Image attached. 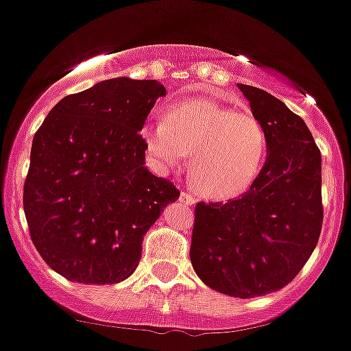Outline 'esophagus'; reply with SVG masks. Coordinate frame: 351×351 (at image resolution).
I'll use <instances>...</instances> for the list:
<instances>
[{
    "instance_id": "esophagus-1",
    "label": "esophagus",
    "mask_w": 351,
    "mask_h": 351,
    "mask_svg": "<svg viewBox=\"0 0 351 351\" xmlns=\"http://www.w3.org/2000/svg\"><path fill=\"white\" fill-rule=\"evenodd\" d=\"M180 201H182L184 204H187V206H193V204L196 203V199H194L193 194L187 193V191H182V193H180Z\"/></svg>"
}]
</instances>
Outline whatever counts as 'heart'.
Listing matches in <instances>:
<instances>
[{
    "label": "heart",
    "mask_w": 351,
    "mask_h": 351,
    "mask_svg": "<svg viewBox=\"0 0 351 351\" xmlns=\"http://www.w3.org/2000/svg\"><path fill=\"white\" fill-rule=\"evenodd\" d=\"M141 134L152 158L165 171L180 169L191 154V182L211 199L245 193L268 154L266 130L254 114L213 100L177 104L165 121L145 124Z\"/></svg>",
    "instance_id": "1"
}]
</instances>
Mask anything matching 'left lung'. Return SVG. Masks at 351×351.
<instances>
[{
	"label": "left lung",
	"instance_id": "1",
	"mask_svg": "<svg viewBox=\"0 0 351 351\" xmlns=\"http://www.w3.org/2000/svg\"><path fill=\"white\" fill-rule=\"evenodd\" d=\"M239 88L265 126L268 157L242 196L196 204L189 256L204 285L252 298L289 285L317 245L321 152L282 100L256 86Z\"/></svg>",
	"mask_w": 351,
	"mask_h": 351
}]
</instances>
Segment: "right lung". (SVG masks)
Here are the masks:
<instances>
[{"label":"right lung","mask_w":351,"mask_h":351,"mask_svg":"<svg viewBox=\"0 0 351 351\" xmlns=\"http://www.w3.org/2000/svg\"><path fill=\"white\" fill-rule=\"evenodd\" d=\"M165 86L126 76L71 93L37 130L23 210L40 258L69 282L130 278L141 242L179 189L145 167L143 130Z\"/></svg>","instance_id":"add662e5"}]
</instances>
